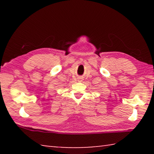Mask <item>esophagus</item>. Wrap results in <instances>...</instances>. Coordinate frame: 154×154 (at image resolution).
<instances>
[{"instance_id":"34e87169","label":"esophagus","mask_w":154,"mask_h":154,"mask_svg":"<svg viewBox=\"0 0 154 154\" xmlns=\"http://www.w3.org/2000/svg\"><path fill=\"white\" fill-rule=\"evenodd\" d=\"M78 81H79V82H82V81H83V77H78Z\"/></svg>"}]
</instances>
